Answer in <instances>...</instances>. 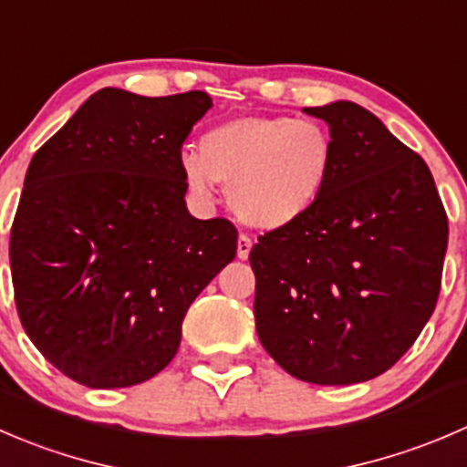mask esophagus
I'll list each match as a JSON object with an SVG mask.
<instances>
[{
    "label": "esophagus",
    "mask_w": 467,
    "mask_h": 467,
    "mask_svg": "<svg viewBox=\"0 0 467 467\" xmlns=\"http://www.w3.org/2000/svg\"><path fill=\"white\" fill-rule=\"evenodd\" d=\"M251 248H253L251 237H246V234H239V239H237V257H239V260H248V255H251Z\"/></svg>",
    "instance_id": "34e87169"
}]
</instances>
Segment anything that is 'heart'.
Returning a JSON list of instances; mask_svg holds the SVG:
<instances>
[{
	"mask_svg": "<svg viewBox=\"0 0 467 467\" xmlns=\"http://www.w3.org/2000/svg\"><path fill=\"white\" fill-rule=\"evenodd\" d=\"M337 152L317 120L242 116L216 125L196 152L180 157V173L198 196L228 184V202L244 225L274 233L301 221L324 196Z\"/></svg>",
	"mask_w": 467,
	"mask_h": 467,
	"instance_id": "b5f03b06",
	"label": "heart"
}]
</instances>
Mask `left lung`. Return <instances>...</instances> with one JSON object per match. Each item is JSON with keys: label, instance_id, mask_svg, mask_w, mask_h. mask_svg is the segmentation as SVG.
I'll return each instance as SVG.
<instances>
[{"label": "left lung", "instance_id": "left-lung-1", "mask_svg": "<svg viewBox=\"0 0 467 467\" xmlns=\"http://www.w3.org/2000/svg\"><path fill=\"white\" fill-rule=\"evenodd\" d=\"M328 125L335 171L296 223L253 246L255 328L287 374L351 386L390 369L441 292L447 214L431 171L365 107H306Z\"/></svg>", "mask_w": 467, "mask_h": 467}]
</instances>
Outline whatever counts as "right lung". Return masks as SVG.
Wrapping results in <instances>:
<instances>
[{"label": "right lung", "instance_id": "right-lung-1", "mask_svg": "<svg viewBox=\"0 0 467 467\" xmlns=\"http://www.w3.org/2000/svg\"><path fill=\"white\" fill-rule=\"evenodd\" d=\"M210 107L202 90L102 88L31 160L8 251L17 315L81 386L161 372L193 298L234 260V225L189 214L180 173L182 143Z\"/></svg>", "mask_w": 467, "mask_h": 467}]
</instances>
